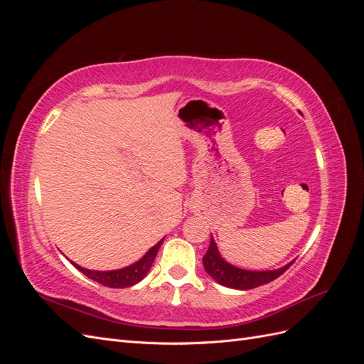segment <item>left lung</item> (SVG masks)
<instances>
[{
	"mask_svg": "<svg viewBox=\"0 0 364 364\" xmlns=\"http://www.w3.org/2000/svg\"><path fill=\"white\" fill-rule=\"evenodd\" d=\"M290 266L291 264H287V266H284L278 270H266V272H252V270L238 269L220 257L217 245L213 237H211V243H209V249L203 257V267L209 277L214 278L218 284L225 285V287L237 289V290H250V289L259 287L262 284H269L277 278H279Z\"/></svg>",
	"mask_w": 364,
	"mask_h": 364,
	"instance_id": "8db88e82",
	"label": "left lung"
}]
</instances>
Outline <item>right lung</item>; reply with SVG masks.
Listing matches in <instances>:
<instances>
[{"label": "right lung", "mask_w": 364, "mask_h": 364, "mask_svg": "<svg viewBox=\"0 0 364 364\" xmlns=\"http://www.w3.org/2000/svg\"><path fill=\"white\" fill-rule=\"evenodd\" d=\"M162 241H164V238L159 241L158 245L153 246L139 261L134 262L129 267L119 269V270H109V272L87 270V269L77 266V264H74V262H73V266L77 270H80L82 273H85L87 278H91L92 281H97L98 284H102V285H106V287H111V289L132 287V285L138 284L149 273L153 261H155V258H156V253H158V250L162 245Z\"/></svg>", "instance_id": "right-lung-1"}]
</instances>
